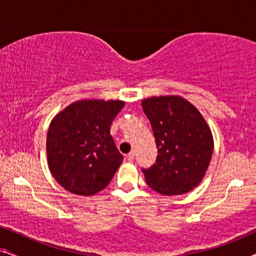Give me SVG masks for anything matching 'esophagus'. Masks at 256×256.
Returning <instances> with one entry per match:
<instances>
[{
	"mask_svg": "<svg viewBox=\"0 0 256 256\" xmlns=\"http://www.w3.org/2000/svg\"><path fill=\"white\" fill-rule=\"evenodd\" d=\"M134 158H135V152H129L128 155H127V160H129V162H132V160H134Z\"/></svg>",
	"mask_w": 256,
	"mask_h": 256,
	"instance_id": "obj_1",
	"label": "esophagus"
}]
</instances>
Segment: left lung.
Here are the masks:
<instances>
[{"mask_svg":"<svg viewBox=\"0 0 256 256\" xmlns=\"http://www.w3.org/2000/svg\"><path fill=\"white\" fill-rule=\"evenodd\" d=\"M158 155L142 169L152 190L164 196L183 194L205 176L213 152V136L205 118L191 102L178 96L142 100Z\"/></svg>","mask_w":256,"mask_h":256,"instance_id":"obj_1","label":"left lung"}]
</instances>
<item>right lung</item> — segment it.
I'll use <instances>...</instances> for the list:
<instances>
[{"label": "right lung", "mask_w": 256, "mask_h": 256, "mask_svg": "<svg viewBox=\"0 0 256 256\" xmlns=\"http://www.w3.org/2000/svg\"><path fill=\"white\" fill-rule=\"evenodd\" d=\"M124 106L120 100H79L51 121L46 136L48 169L65 190L92 196L110 184L124 160L110 124Z\"/></svg>", "instance_id": "add662e5"}]
</instances>
